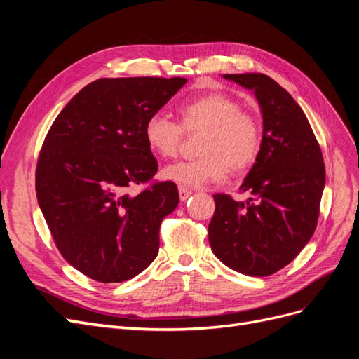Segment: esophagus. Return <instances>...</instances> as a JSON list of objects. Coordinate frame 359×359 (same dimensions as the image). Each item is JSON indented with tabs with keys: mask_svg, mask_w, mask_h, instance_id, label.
I'll return each mask as SVG.
<instances>
[{
	"mask_svg": "<svg viewBox=\"0 0 359 359\" xmlns=\"http://www.w3.org/2000/svg\"><path fill=\"white\" fill-rule=\"evenodd\" d=\"M178 191H180V199L181 201H186L191 194V190L189 187H186V186H180Z\"/></svg>",
	"mask_w": 359,
	"mask_h": 359,
	"instance_id": "obj_1",
	"label": "esophagus"
}]
</instances>
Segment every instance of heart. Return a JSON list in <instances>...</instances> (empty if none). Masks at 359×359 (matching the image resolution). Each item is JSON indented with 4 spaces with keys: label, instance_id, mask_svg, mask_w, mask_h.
I'll return each instance as SVG.
<instances>
[{
    "label": "heart",
    "instance_id": "obj_1",
    "mask_svg": "<svg viewBox=\"0 0 359 359\" xmlns=\"http://www.w3.org/2000/svg\"><path fill=\"white\" fill-rule=\"evenodd\" d=\"M180 123L161 114L148 116L144 137L151 153L161 158L180 153L184 135L202 132L198 158L172 163L163 169L165 180L180 186L201 187L222 181L229 170L241 175L253 168L262 149V127L252 112L241 109L233 97L212 91L178 106Z\"/></svg>",
    "mask_w": 359,
    "mask_h": 359
}]
</instances>
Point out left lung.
<instances>
[{
  "instance_id": "1",
  "label": "left lung",
  "mask_w": 359,
  "mask_h": 359,
  "mask_svg": "<svg viewBox=\"0 0 359 359\" xmlns=\"http://www.w3.org/2000/svg\"><path fill=\"white\" fill-rule=\"evenodd\" d=\"M224 78L255 91L264 136L259 158L240 187L250 199L214 194L210 245L226 266L266 277L290 264L316 231L323 157L306 114L283 86L264 73Z\"/></svg>"
}]
</instances>
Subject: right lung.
<instances>
[{
    "label": "right lung",
    "mask_w": 359,
    "mask_h": 359,
    "mask_svg": "<svg viewBox=\"0 0 359 359\" xmlns=\"http://www.w3.org/2000/svg\"><path fill=\"white\" fill-rule=\"evenodd\" d=\"M184 78H103L60 112L36 169L40 210L62 257L100 283L133 278L158 255L160 224L177 208L175 182L154 181L144 137ZM144 185L137 194L129 191Z\"/></svg>",
    "instance_id": "1"
}]
</instances>
